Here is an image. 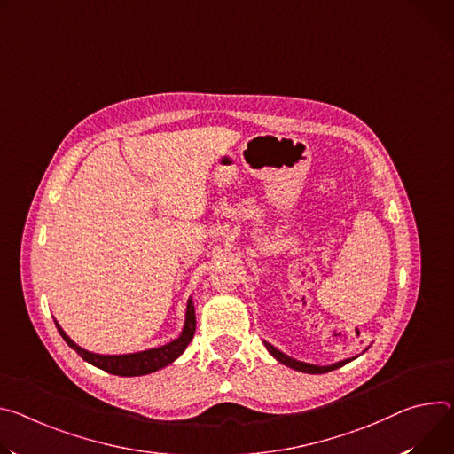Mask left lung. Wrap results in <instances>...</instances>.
<instances>
[{"label": "left lung", "mask_w": 454, "mask_h": 454, "mask_svg": "<svg viewBox=\"0 0 454 454\" xmlns=\"http://www.w3.org/2000/svg\"><path fill=\"white\" fill-rule=\"evenodd\" d=\"M264 346H266V349L270 351V355L275 358V360H278L280 364H284V365H287V367H292V369H295V371H302V373H309V375H322V373H327V371H333V369H339V367H342V365H346L348 362H351V360H355L356 356H351V358H344V360H339V362H335V364H329V365H317V364H308V362H301V360H297V358H292V356H287L286 353H282L280 349H277L275 346H271L270 342H266L264 340ZM367 349V348H365ZM364 349V351H365Z\"/></svg>", "instance_id": "left-lung-1"}]
</instances>
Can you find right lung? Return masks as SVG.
Masks as SVG:
<instances>
[{
    "mask_svg": "<svg viewBox=\"0 0 454 454\" xmlns=\"http://www.w3.org/2000/svg\"><path fill=\"white\" fill-rule=\"evenodd\" d=\"M54 322H56V327H58L59 335L63 337V340L89 364L106 371V373H110V375H117V377H143V375L155 373V371H159L162 367H167L168 364H172L184 353V349L188 348V344L192 342V339L195 335V306L190 297L188 304H186L183 332L176 340L164 344V346H159V348L136 351V353H125V355H101V353H94V351L81 348L63 332V327L58 324L56 318H54Z\"/></svg>",
    "mask_w": 454,
    "mask_h": 454,
    "instance_id": "obj_1",
    "label": "right lung"
}]
</instances>
